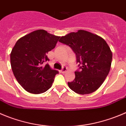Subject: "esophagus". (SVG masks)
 Returning a JSON list of instances; mask_svg holds the SVG:
<instances>
[{
  "mask_svg": "<svg viewBox=\"0 0 126 126\" xmlns=\"http://www.w3.org/2000/svg\"><path fill=\"white\" fill-rule=\"evenodd\" d=\"M67 68L66 67H63L62 70H61V72H62V73H65L67 71Z\"/></svg>",
  "mask_w": 126,
  "mask_h": 126,
  "instance_id": "34e87169",
  "label": "esophagus"
}]
</instances>
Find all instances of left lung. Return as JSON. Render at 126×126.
Listing matches in <instances>:
<instances>
[{"mask_svg":"<svg viewBox=\"0 0 126 126\" xmlns=\"http://www.w3.org/2000/svg\"><path fill=\"white\" fill-rule=\"evenodd\" d=\"M69 46L76 55L80 70L68 82L69 88L80 94H90L100 88L111 69L112 54L104 39L85 30L62 36L59 41Z\"/></svg>","mask_w":126,"mask_h":126,"instance_id":"1","label":"left lung"}]
</instances>
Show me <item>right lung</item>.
Segmentation results:
<instances>
[{
	"instance_id": "right-lung-1",
	"label": "right lung",
	"mask_w": 126,
	"mask_h": 126,
	"mask_svg": "<svg viewBox=\"0 0 126 126\" xmlns=\"http://www.w3.org/2000/svg\"><path fill=\"white\" fill-rule=\"evenodd\" d=\"M60 36L44 30L34 31L16 41L10 54V64L14 76L26 91L33 94L46 92L52 86L58 71L48 64L47 56Z\"/></svg>"
}]
</instances>
